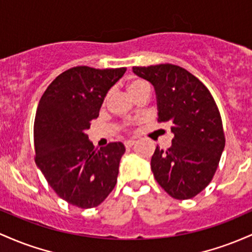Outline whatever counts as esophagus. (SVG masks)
<instances>
[{
    "mask_svg": "<svg viewBox=\"0 0 252 252\" xmlns=\"http://www.w3.org/2000/svg\"><path fill=\"white\" fill-rule=\"evenodd\" d=\"M134 143H135L134 140H126L125 143H124V144H125L126 148H132V146L134 145Z\"/></svg>",
    "mask_w": 252,
    "mask_h": 252,
    "instance_id": "esophagus-1",
    "label": "esophagus"
}]
</instances>
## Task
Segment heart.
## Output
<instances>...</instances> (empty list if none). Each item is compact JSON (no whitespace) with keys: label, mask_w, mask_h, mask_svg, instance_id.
Here are the masks:
<instances>
[{"label":"heart","mask_w":252,"mask_h":252,"mask_svg":"<svg viewBox=\"0 0 252 252\" xmlns=\"http://www.w3.org/2000/svg\"><path fill=\"white\" fill-rule=\"evenodd\" d=\"M148 83L145 81L140 80V78H132L127 83V90H128L129 94L132 95V97H134L138 93L141 92L143 89L148 88Z\"/></svg>","instance_id":"1"}]
</instances>
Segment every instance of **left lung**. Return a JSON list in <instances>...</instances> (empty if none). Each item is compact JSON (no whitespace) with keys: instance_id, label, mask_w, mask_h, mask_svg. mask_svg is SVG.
I'll return each mask as SVG.
<instances>
[{"instance_id":"obj_1","label":"left lung","mask_w":252,"mask_h":252,"mask_svg":"<svg viewBox=\"0 0 252 252\" xmlns=\"http://www.w3.org/2000/svg\"><path fill=\"white\" fill-rule=\"evenodd\" d=\"M133 72L155 87L158 123H168L174 138L168 150L157 146L151 170L171 197L188 200L213 180L225 133L213 96L199 78L174 64L133 66Z\"/></svg>"}]
</instances>
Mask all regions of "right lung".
I'll return each mask as SVG.
<instances>
[{
    "mask_svg": "<svg viewBox=\"0 0 252 252\" xmlns=\"http://www.w3.org/2000/svg\"><path fill=\"white\" fill-rule=\"evenodd\" d=\"M126 67L75 66L57 76L39 101L34 119L35 163L59 197L80 208L104 201L125 154L120 141L97 149L87 134L107 92Z\"/></svg>",
    "mask_w": 252,
    "mask_h": 252,
    "instance_id": "obj_1",
    "label": "right lung"
}]
</instances>
